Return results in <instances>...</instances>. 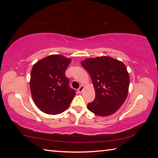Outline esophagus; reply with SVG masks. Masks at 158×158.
Listing matches in <instances>:
<instances>
[{
  "label": "esophagus",
  "instance_id": "34e87169",
  "mask_svg": "<svg viewBox=\"0 0 158 158\" xmlns=\"http://www.w3.org/2000/svg\"><path fill=\"white\" fill-rule=\"evenodd\" d=\"M83 90H84V86H83V85H81V86H80L79 89H78V92L79 93H82V91H83Z\"/></svg>",
  "mask_w": 158,
  "mask_h": 158
}]
</instances>
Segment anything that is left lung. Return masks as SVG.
I'll return each instance as SVG.
<instances>
[{
    "label": "left lung",
    "instance_id": "1",
    "mask_svg": "<svg viewBox=\"0 0 158 158\" xmlns=\"http://www.w3.org/2000/svg\"><path fill=\"white\" fill-rule=\"evenodd\" d=\"M81 64L91 77L95 90V100L88 104L89 110L100 116L114 114L128 93L130 77L126 67L109 56L88 58Z\"/></svg>",
    "mask_w": 158,
    "mask_h": 158
}]
</instances>
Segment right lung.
Wrapping results in <instances>:
<instances>
[{
	"instance_id": "right-lung-1",
	"label": "right lung",
	"mask_w": 158,
	"mask_h": 158,
	"mask_svg": "<svg viewBox=\"0 0 158 158\" xmlns=\"http://www.w3.org/2000/svg\"><path fill=\"white\" fill-rule=\"evenodd\" d=\"M71 60L62 55H51L33 65L30 88L35 104L47 114L62 113L70 105L75 90L69 87L65 71Z\"/></svg>"
}]
</instances>
